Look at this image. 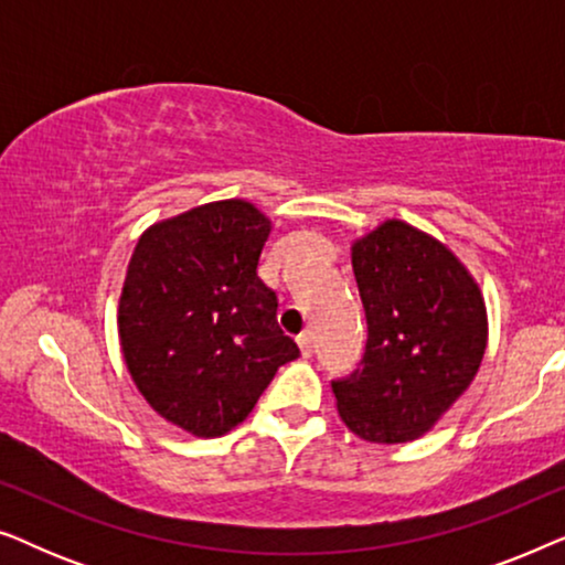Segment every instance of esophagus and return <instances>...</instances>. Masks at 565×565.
<instances>
[{"label": "esophagus", "instance_id": "1", "mask_svg": "<svg viewBox=\"0 0 565 565\" xmlns=\"http://www.w3.org/2000/svg\"><path fill=\"white\" fill-rule=\"evenodd\" d=\"M298 347H300V352H303V358H311V354H313V334H311V331H303V334L298 337Z\"/></svg>", "mask_w": 565, "mask_h": 565}]
</instances>
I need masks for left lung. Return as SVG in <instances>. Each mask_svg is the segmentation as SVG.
Here are the masks:
<instances>
[{
    "mask_svg": "<svg viewBox=\"0 0 565 565\" xmlns=\"http://www.w3.org/2000/svg\"><path fill=\"white\" fill-rule=\"evenodd\" d=\"M367 339L358 367L331 391L347 427L367 443L424 435L468 388L486 352L481 290L455 254L388 221L352 246Z\"/></svg>",
    "mask_w": 565,
    "mask_h": 565,
    "instance_id": "8db88e82",
    "label": "left lung"
}]
</instances>
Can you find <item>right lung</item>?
<instances>
[{"mask_svg":"<svg viewBox=\"0 0 565 565\" xmlns=\"http://www.w3.org/2000/svg\"><path fill=\"white\" fill-rule=\"evenodd\" d=\"M267 236L257 207L223 200L151 226L130 257L122 358L153 412L198 437L244 422L277 367L300 354L257 275Z\"/></svg>","mask_w":565,"mask_h":565,"instance_id":"1","label":"right lung"}]
</instances>
